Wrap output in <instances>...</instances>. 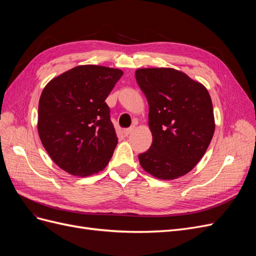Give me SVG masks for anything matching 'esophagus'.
<instances>
[{
	"instance_id": "34e87169",
	"label": "esophagus",
	"mask_w": 256,
	"mask_h": 256,
	"mask_svg": "<svg viewBox=\"0 0 256 256\" xmlns=\"http://www.w3.org/2000/svg\"><path fill=\"white\" fill-rule=\"evenodd\" d=\"M136 129V125H132L131 127H129V128H127V129H125L124 130V134H125L126 136H128L131 132H134V130Z\"/></svg>"
}]
</instances>
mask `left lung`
I'll use <instances>...</instances> for the list:
<instances>
[{
    "instance_id": "8db88e82",
    "label": "left lung",
    "mask_w": 256,
    "mask_h": 256,
    "mask_svg": "<svg viewBox=\"0 0 256 256\" xmlns=\"http://www.w3.org/2000/svg\"><path fill=\"white\" fill-rule=\"evenodd\" d=\"M136 79L150 106V148L141 166L158 180L189 173L206 152L214 132L212 98L202 83L173 68L136 69Z\"/></svg>"
}]
</instances>
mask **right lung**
Masks as SVG:
<instances>
[{
  "label": "right lung",
  "mask_w": 256,
  "mask_h": 256,
  "mask_svg": "<svg viewBox=\"0 0 256 256\" xmlns=\"http://www.w3.org/2000/svg\"><path fill=\"white\" fill-rule=\"evenodd\" d=\"M122 72L97 65L76 66L46 85L38 104V134L50 158L74 176L108 166L118 136L104 102Z\"/></svg>",
  "instance_id": "right-lung-1"
}]
</instances>
